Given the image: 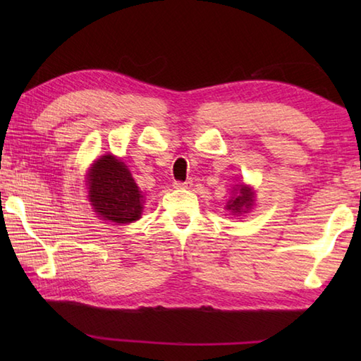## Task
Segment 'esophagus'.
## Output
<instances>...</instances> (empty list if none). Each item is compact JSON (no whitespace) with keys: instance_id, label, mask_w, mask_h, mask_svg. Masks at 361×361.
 Returning <instances> with one entry per match:
<instances>
[{"instance_id":"obj_1","label":"esophagus","mask_w":361,"mask_h":361,"mask_svg":"<svg viewBox=\"0 0 361 361\" xmlns=\"http://www.w3.org/2000/svg\"><path fill=\"white\" fill-rule=\"evenodd\" d=\"M192 186V181L188 180V181H173V188L175 189H190Z\"/></svg>"}]
</instances>
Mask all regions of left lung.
<instances>
[{
	"mask_svg": "<svg viewBox=\"0 0 361 361\" xmlns=\"http://www.w3.org/2000/svg\"><path fill=\"white\" fill-rule=\"evenodd\" d=\"M252 202H255V192H252V190L247 186H240L239 194H235L231 200L228 202L226 208L231 209L235 214L247 212L252 206Z\"/></svg>",
	"mask_w": 361,
	"mask_h": 361,
	"instance_id": "8db88e82",
	"label": "left lung"
}]
</instances>
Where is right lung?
I'll return each instance as SVG.
<instances>
[{
	"mask_svg": "<svg viewBox=\"0 0 361 361\" xmlns=\"http://www.w3.org/2000/svg\"><path fill=\"white\" fill-rule=\"evenodd\" d=\"M88 197L97 217L113 224H132L141 217L142 194L122 161L104 155L88 173Z\"/></svg>",
	"mask_w": 361,
	"mask_h": 361,
	"instance_id": "obj_1",
	"label": "right lung"
}]
</instances>
